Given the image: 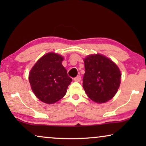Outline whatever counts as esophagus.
<instances>
[{"label":"esophagus","instance_id":"obj_1","mask_svg":"<svg viewBox=\"0 0 146 146\" xmlns=\"http://www.w3.org/2000/svg\"><path fill=\"white\" fill-rule=\"evenodd\" d=\"M74 80L75 82H80L81 80V76H76L74 78Z\"/></svg>","mask_w":146,"mask_h":146}]
</instances>
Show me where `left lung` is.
<instances>
[{"mask_svg":"<svg viewBox=\"0 0 146 146\" xmlns=\"http://www.w3.org/2000/svg\"><path fill=\"white\" fill-rule=\"evenodd\" d=\"M84 62L83 88L88 97L98 104L113 98L121 83V72L116 64L98 53L87 56Z\"/></svg>","mask_w":146,"mask_h":146,"instance_id":"left-lung-1","label":"left lung"}]
</instances>
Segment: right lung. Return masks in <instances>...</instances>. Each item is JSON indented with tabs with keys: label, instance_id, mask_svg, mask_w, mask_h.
Returning a JSON list of instances; mask_svg holds the SVG:
<instances>
[{
	"label": "right lung",
	"instance_id": "obj_1",
	"mask_svg": "<svg viewBox=\"0 0 146 146\" xmlns=\"http://www.w3.org/2000/svg\"><path fill=\"white\" fill-rule=\"evenodd\" d=\"M64 57L55 52L43 55L29 74L31 89L42 102L52 104L64 96L72 78L62 64Z\"/></svg>",
	"mask_w": 146,
	"mask_h": 146
}]
</instances>
